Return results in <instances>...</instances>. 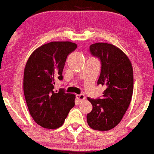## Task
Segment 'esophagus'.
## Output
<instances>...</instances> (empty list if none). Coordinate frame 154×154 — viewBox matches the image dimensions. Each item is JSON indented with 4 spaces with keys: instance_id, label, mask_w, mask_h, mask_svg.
Wrapping results in <instances>:
<instances>
[{
    "instance_id": "34e87169",
    "label": "esophagus",
    "mask_w": 154,
    "mask_h": 154,
    "mask_svg": "<svg viewBox=\"0 0 154 154\" xmlns=\"http://www.w3.org/2000/svg\"><path fill=\"white\" fill-rule=\"evenodd\" d=\"M77 98L78 99L79 101H82V100H85V96L84 94H79V95H77Z\"/></svg>"
}]
</instances>
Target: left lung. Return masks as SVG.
<instances>
[{
    "instance_id": "8db88e82",
    "label": "left lung",
    "mask_w": 154,
    "mask_h": 154,
    "mask_svg": "<svg viewBox=\"0 0 154 154\" xmlns=\"http://www.w3.org/2000/svg\"><path fill=\"white\" fill-rule=\"evenodd\" d=\"M90 51L101 63L98 85L106 88L102 98L88 100L93 110L87 115L88 125L99 131L115 128L128 110L133 92V70L130 59L119 48L109 43H97Z\"/></svg>"
}]
</instances>
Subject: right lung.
Returning a JSON list of instances; mask_svg holds the SVG:
<instances>
[{
    "label": "right lung",
    "mask_w": 154,
    "mask_h": 154,
    "mask_svg": "<svg viewBox=\"0 0 154 154\" xmlns=\"http://www.w3.org/2000/svg\"><path fill=\"white\" fill-rule=\"evenodd\" d=\"M72 42H51L38 48L26 61L24 93L29 114L38 125L59 128L75 106V95L54 91L55 80H62L67 56L77 48Z\"/></svg>",
    "instance_id": "obj_1"
}]
</instances>
